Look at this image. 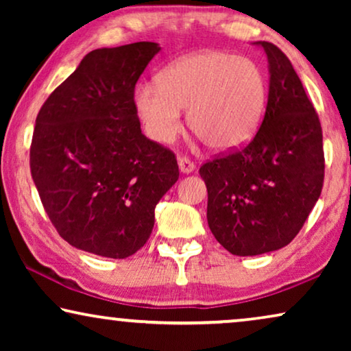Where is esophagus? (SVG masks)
<instances>
[{"label": "esophagus", "mask_w": 351, "mask_h": 351, "mask_svg": "<svg viewBox=\"0 0 351 351\" xmlns=\"http://www.w3.org/2000/svg\"><path fill=\"white\" fill-rule=\"evenodd\" d=\"M177 162H179V169L182 174H191L196 167L195 162H191L189 158H184V156H180L179 160H177Z\"/></svg>", "instance_id": "1"}]
</instances>
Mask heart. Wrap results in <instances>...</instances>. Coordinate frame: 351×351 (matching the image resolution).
<instances>
[{"label":"heart","mask_w":351,"mask_h":351,"mask_svg":"<svg viewBox=\"0 0 351 351\" xmlns=\"http://www.w3.org/2000/svg\"><path fill=\"white\" fill-rule=\"evenodd\" d=\"M268 84L261 66L223 51L186 56L138 84L134 107L153 142L171 145L189 126L215 152H232L256 136L267 108Z\"/></svg>","instance_id":"heart-1"}]
</instances>
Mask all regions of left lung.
<instances>
[{
	"instance_id": "1",
	"label": "left lung",
	"mask_w": 351,
	"mask_h": 351,
	"mask_svg": "<svg viewBox=\"0 0 351 351\" xmlns=\"http://www.w3.org/2000/svg\"><path fill=\"white\" fill-rule=\"evenodd\" d=\"M267 54L268 102L256 137L243 150L201 166L208 223L233 256H258L289 244L318 201L324 180L323 131L285 52Z\"/></svg>"
}]
</instances>
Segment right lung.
<instances>
[{
  "label": "right lung",
  "mask_w": 351,
  "mask_h": 351,
  "mask_svg": "<svg viewBox=\"0 0 351 351\" xmlns=\"http://www.w3.org/2000/svg\"><path fill=\"white\" fill-rule=\"evenodd\" d=\"M160 49L141 41L90 51L36 117L33 182L52 225L81 251L136 254L179 179L174 153L143 136L134 107L137 80Z\"/></svg>",
  "instance_id": "obj_1"
}]
</instances>
